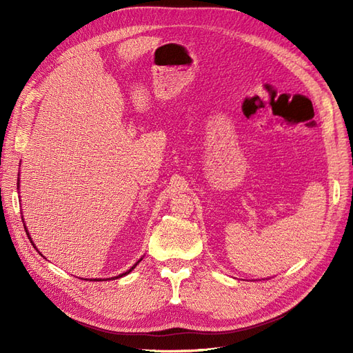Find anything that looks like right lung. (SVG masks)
<instances>
[{"mask_svg": "<svg viewBox=\"0 0 353 353\" xmlns=\"http://www.w3.org/2000/svg\"><path fill=\"white\" fill-rule=\"evenodd\" d=\"M19 184H20V178H17V188H19V187H20V185H19ZM25 230H26V234H28V237H29V240H30V243H32V245H34V249H37V245H35V244H34V241H32V239H30V236H29V232H28V228H26V225H25ZM37 250H38V249H37ZM38 253H39V254H41V252H38ZM41 256H42V254H41ZM141 261H143V258H141V259H140V261H138V262H137V263H135V265H132V266H131V268H130V270H128V271H126V272H123V274H119V275H117V276H112V279H121V276H123V275H126V274H130V272H131V271H132V270H134V268H135V266H137V265H138V263H140V262H141ZM112 279H100V280H97V279H92V280H94V281H95V280H97V281H108V280H112Z\"/></svg>", "mask_w": 353, "mask_h": 353, "instance_id": "right-lung-1", "label": "right lung"}]
</instances>
